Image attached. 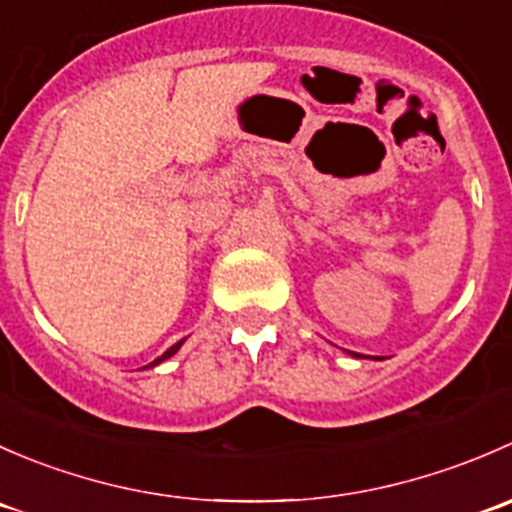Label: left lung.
<instances>
[{"mask_svg":"<svg viewBox=\"0 0 512 512\" xmlns=\"http://www.w3.org/2000/svg\"><path fill=\"white\" fill-rule=\"evenodd\" d=\"M347 354H352V356H354V359H366V356H364V354H356V352H347ZM376 359H379V356H376Z\"/></svg>","mask_w":512,"mask_h":512,"instance_id":"left-lung-1","label":"left lung"}]
</instances>
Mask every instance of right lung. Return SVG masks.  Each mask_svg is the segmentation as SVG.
Masks as SVG:
<instances>
[{
  "instance_id": "add662e5",
  "label": "right lung",
  "mask_w": 512,
  "mask_h": 512,
  "mask_svg": "<svg viewBox=\"0 0 512 512\" xmlns=\"http://www.w3.org/2000/svg\"><path fill=\"white\" fill-rule=\"evenodd\" d=\"M183 342H185V339H180V342H178V344H173V347H170V349H168V352H165L163 356H158V359H153V361H151V364H148V366H143V369H153V366L163 364V361H165V359H170V356H173V354H178V349H180V347H183Z\"/></svg>"
}]
</instances>
